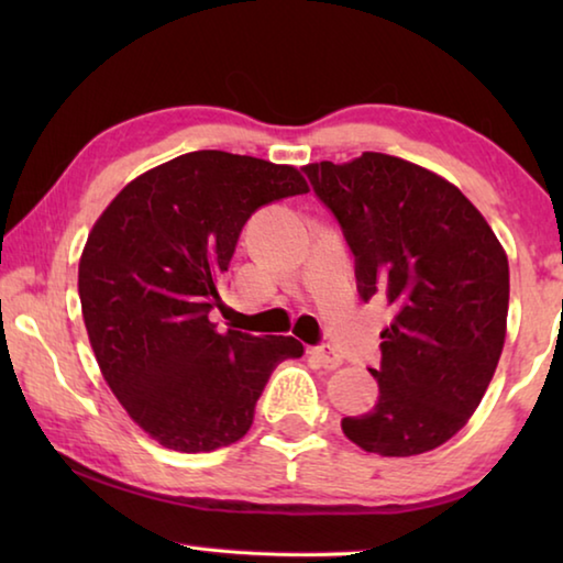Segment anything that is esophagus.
I'll list each match as a JSON object with an SVG mask.
<instances>
[{"label": "esophagus", "mask_w": 563, "mask_h": 563, "mask_svg": "<svg viewBox=\"0 0 563 563\" xmlns=\"http://www.w3.org/2000/svg\"><path fill=\"white\" fill-rule=\"evenodd\" d=\"M310 357L316 360L320 367H325V369H335V367H340V365H342V357H340L338 352L332 350L330 345H318V347H312V350H310Z\"/></svg>", "instance_id": "1"}]
</instances>
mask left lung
Here are the masks:
<instances>
[{
	"label": "left lung",
	"instance_id": "8db88e82",
	"mask_svg": "<svg viewBox=\"0 0 563 563\" xmlns=\"http://www.w3.org/2000/svg\"><path fill=\"white\" fill-rule=\"evenodd\" d=\"M302 170L355 255L360 298L395 308L369 367L377 402L342 432L379 456L430 452L462 430L497 369L507 253L460 188L409 161L367 151Z\"/></svg>",
	"mask_w": 563,
	"mask_h": 563
}]
</instances>
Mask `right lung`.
I'll list each match as a JSON object with an SVG mask.
<instances>
[{
	"mask_svg": "<svg viewBox=\"0 0 563 563\" xmlns=\"http://www.w3.org/2000/svg\"><path fill=\"white\" fill-rule=\"evenodd\" d=\"M308 194L292 166L190 151L121 190L89 233L79 298L111 393L168 450L213 452L251 430L295 338L218 332L221 278L258 208Z\"/></svg>",
	"mask_w": 563,
	"mask_h": 563,
	"instance_id": "right-lung-1",
	"label": "right lung"
}]
</instances>
